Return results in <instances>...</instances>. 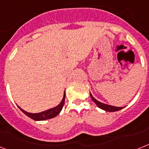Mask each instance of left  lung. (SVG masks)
Returning <instances> with one entry per match:
<instances>
[{
	"instance_id": "left-lung-1",
	"label": "left lung",
	"mask_w": 149,
	"mask_h": 149,
	"mask_svg": "<svg viewBox=\"0 0 149 149\" xmlns=\"http://www.w3.org/2000/svg\"><path fill=\"white\" fill-rule=\"evenodd\" d=\"M90 96H91L92 100L97 105L98 107H100V109H102L103 110H106V111H108V112H116V111H118V110L123 109V107H116V106H109V105H107V104H104L102 103V102H99V101H97V100H95V98L92 95L91 93H90Z\"/></svg>"
}]
</instances>
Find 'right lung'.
Listing matches in <instances>:
<instances>
[{"instance_id": "obj_1", "label": "right lung", "mask_w": 149, "mask_h": 149, "mask_svg": "<svg viewBox=\"0 0 149 149\" xmlns=\"http://www.w3.org/2000/svg\"><path fill=\"white\" fill-rule=\"evenodd\" d=\"M65 93H64L63 98V100L61 101L59 105L57 106H56L54 108L50 109H48L47 111H44V112H39V113H30V112H27L26 111H24V109H22L21 108H20L19 106V109H20L24 114L26 115L27 116L30 117L31 118L33 119V120L36 121H41V120H46V119H49V118H54L57 116L59 113L60 112V111L62 110L63 107L64 102H65Z\"/></svg>"}]
</instances>
